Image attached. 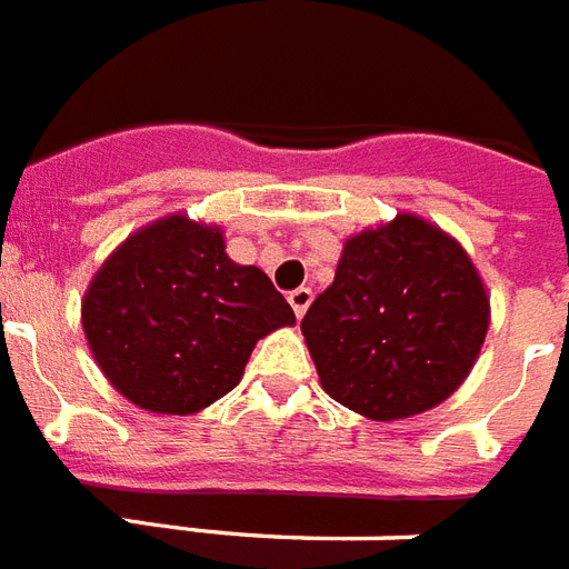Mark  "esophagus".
Masks as SVG:
<instances>
[{"mask_svg":"<svg viewBox=\"0 0 569 569\" xmlns=\"http://www.w3.org/2000/svg\"><path fill=\"white\" fill-rule=\"evenodd\" d=\"M311 299H313L311 288H297V290H290L288 302H290V308H293V313H297V317H302V313L308 311V306H311Z\"/></svg>","mask_w":569,"mask_h":569,"instance_id":"1","label":"esophagus"}]
</instances>
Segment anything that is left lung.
Listing matches in <instances>:
<instances>
[{
  "label": "left lung",
  "mask_w": 569,
  "mask_h": 569,
  "mask_svg": "<svg viewBox=\"0 0 569 569\" xmlns=\"http://www.w3.org/2000/svg\"><path fill=\"white\" fill-rule=\"evenodd\" d=\"M490 326L467 249L417 213L347 238L302 320L322 390L367 420H406L456 393Z\"/></svg>",
  "instance_id": "1"
}]
</instances>
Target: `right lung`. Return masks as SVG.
I'll list each match as a JSON object with an SVG mask.
<instances>
[{
  "mask_svg": "<svg viewBox=\"0 0 569 569\" xmlns=\"http://www.w3.org/2000/svg\"><path fill=\"white\" fill-rule=\"evenodd\" d=\"M293 322L267 272L231 261L220 226L188 213L131 231L81 299V329L111 388L172 417L226 397L258 340Z\"/></svg>",
  "mask_w": 569,
  "mask_h": 569,
  "instance_id": "obj_1",
  "label": "right lung"
}]
</instances>
